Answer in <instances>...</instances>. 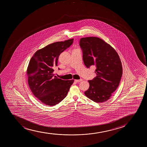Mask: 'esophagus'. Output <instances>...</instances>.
<instances>
[{
  "instance_id": "1",
  "label": "esophagus",
  "mask_w": 147,
  "mask_h": 147,
  "mask_svg": "<svg viewBox=\"0 0 147 147\" xmlns=\"http://www.w3.org/2000/svg\"><path fill=\"white\" fill-rule=\"evenodd\" d=\"M82 81H83V79L75 80V82L76 83H79V82H80Z\"/></svg>"
}]
</instances>
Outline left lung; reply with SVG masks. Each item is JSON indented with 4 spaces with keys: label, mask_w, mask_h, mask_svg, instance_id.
<instances>
[{
    "label": "left lung",
    "mask_w": 147,
    "mask_h": 147,
    "mask_svg": "<svg viewBox=\"0 0 147 147\" xmlns=\"http://www.w3.org/2000/svg\"><path fill=\"white\" fill-rule=\"evenodd\" d=\"M83 61L88 68L96 66V77L88 81L89 88L84 92L96 102L107 101L119 86L123 68L119 55L112 46L97 37L81 38Z\"/></svg>",
    "instance_id": "1"
}]
</instances>
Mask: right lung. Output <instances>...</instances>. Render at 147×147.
<instances>
[{
  "label": "right lung",
  "instance_id": "1",
  "mask_svg": "<svg viewBox=\"0 0 147 147\" xmlns=\"http://www.w3.org/2000/svg\"><path fill=\"white\" fill-rule=\"evenodd\" d=\"M73 40L58 41L38 50L28 64L29 88L34 96L46 106H55L61 102L74 82V80H63L53 74L59 55L71 45Z\"/></svg>",
  "mask_w": 147,
  "mask_h": 147
}]
</instances>
